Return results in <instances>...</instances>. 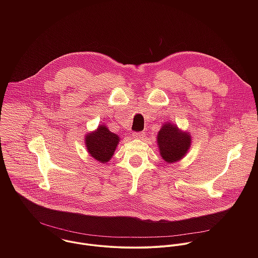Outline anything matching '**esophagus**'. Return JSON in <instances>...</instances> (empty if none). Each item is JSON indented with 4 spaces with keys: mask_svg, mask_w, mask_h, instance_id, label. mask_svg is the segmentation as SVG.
<instances>
[{
    "mask_svg": "<svg viewBox=\"0 0 258 258\" xmlns=\"http://www.w3.org/2000/svg\"><path fill=\"white\" fill-rule=\"evenodd\" d=\"M132 136H133V138H135V139L143 140V139L146 137V134H145V132H134V133L132 134Z\"/></svg>",
    "mask_w": 258,
    "mask_h": 258,
    "instance_id": "1",
    "label": "esophagus"
}]
</instances>
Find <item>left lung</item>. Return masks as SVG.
I'll list each match as a JSON object with an SVG mask.
<instances>
[{
    "label": "left lung",
    "mask_w": 258,
    "mask_h": 258,
    "mask_svg": "<svg viewBox=\"0 0 258 258\" xmlns=\"http://www.w3.org/2000/svg\"><path fill=\"white\" fill-rule=\"evenodd\" d=\"M160 154L167 163H175L184 158L190 147L191 138L187 132H184L178 126L171 123L163 124L157 137Z\"/></svg>",
    "instance_id": "8db88e82"
}]
</instances>
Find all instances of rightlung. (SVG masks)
Returning <instances> with one entry per match:
<instances>
[{
    "label": "right lung",
    "instance_id": "add662e5",
    "mask_svg": "<svg viewBox=\"0 0 258 258\" xmlns=\"http://www.w3.org/2000/svg\"><path fill=\"white\" fill-rule=\"evenodd\" d=\"M84 139L90 156L101 163H107L110 160L120 140L117 134L112 133L104 125H99Z\"/></svg>",
    "mask_w": 258,
    "mask_h": 258
}]
</instances>
